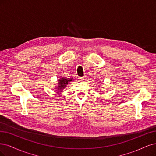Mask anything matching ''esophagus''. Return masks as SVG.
<instances>
[{
  "label": "esophagus",
  "instance_id": "obj_1",
  "mask_svg": "<svg viewBox=\"0 0 156 156\" xmlns=\"http://www.w3.org/2000/svg\"><path fill=\"white\" fill-rule=\"evenodd\" d=\"M85 80V76L79 78V80H80V81H83V80Z\"/></svg>",
  "mask_w": 156,
  "mask_h": 156
}]
</instances>
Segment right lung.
<instances>
[{
	"mask_svg": "<svg viewBox=\"0 0 156 156\" xmlns=\"http://www.w3.org/2000/svg\"><path fill=\"white\" fill-rule=\"evenodd\" d=\"M73 80V78H61L58 80V87H56V90L58 92H62L63 89L67 87V85H68L69 82H71Z\"/></svg>",
	"mask_w": 156,
	"mask_h": 156,
	"instance_id": "obj_1",
	"label": "right lung"
}]
</instances>
